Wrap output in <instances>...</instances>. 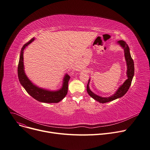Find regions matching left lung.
Listing matches in <instances>:
<instances>
[{
  "label": "left lung",
  "mask_w": 150,
  "mask_h": 150,
  "mask_svg": "<svg viewBox=\"0 0 150 150\" xmlns=\"http://www.w3.org/2000/svg\"><path fill=\"white\" fill-rule=\"evenodd\" d=\"M117 43L122 47V48L124 50V55H125V61L127 63V76L128 78L126 79V81L122 84L120 87H119L117 91L115 92V94H113L112 96L109 97H101L99 96L94 93H93L91 89L89 88V82L90 79H88V82L87 85V92L88 94L91 96L92 98L95 99L96 101H98L100 103H105L110 101H112L115 100L116 99L119 98L122 96H123L128 91V89L131 86L132 79L134 76V62L133 59L131 57L130 52H129V49L128 46V45L125 42L124 40H119L117 42Z\"/></svg>",
  "instance_id": "obj_1"
}]
</instances>
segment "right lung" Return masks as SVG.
<instances>
[{
	"label": "right lung",
	"instance_id": "right-lung-1",
	"mask_svg": "<svg viewBox=\"0 0 150 150\" xmlns=\"http://www.w3.org/2000/svg\"><path fill=\"white\" fill-rule=\"evenodd\" d=\"M34 40V38L30 40L28 43L23 45L21 49L17 69L19 81L25 88L28 93L38 101L45 103H57L62 101L67 93L68 82L69 81L70 76L67 74L65 75L64 78H63L62 87L57 91H50L48 90L40 88L33 84L25 73L23 64V51L25 47L33 42Z\"/></svg>",
	"mask_w": 150,
	"mask_h": 150
}]
</instances>
